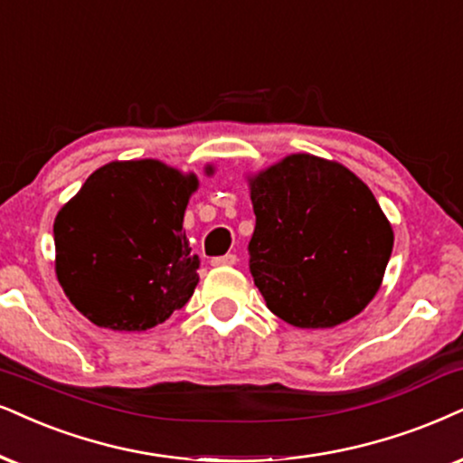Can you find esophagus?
I'll return each mask as SVG.
<instances>
[{
    "label": "esophagus",
    "instance_id": "obj_1",
    "mask_svg": "<svg viewBox=\"0 0 463 463\" xmlns=\"http://www.w3.org/2000/svg\"><path fill=\"white\" fill-rule=\"evenodd\" d=\"M237 262V256L235 254H224V256H215L212 259V265L213 267H231Z\"/></svg>",
    "mask_w": 463,
    "mask_h": 463
}]
</instances>
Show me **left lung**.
I'll return each mask as SVG.
<instances>
[{
    "mask_svg": "<svg viewBox=\"0 0 463 463\" xmlns=\"http://www.w3.org/2000/svg\"><path fill=\"white\" fill-rule=\"evenodd\" d=\"M250 273L288 325L326 329L373 299L393 231L372 190L337 162L295 154L251 179Z\"/></svg>",
    "mask_w": 463,
    "mask_h": 463,
    "instance_id": "left-lung-1",
    "label": "left lung"
}]
</instances>
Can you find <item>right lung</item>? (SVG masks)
I'll use <instances>...</instances> for the list:
<instances>
[{
    "mask_svg": "<svg viewBox=\"0 0 463 463\" xmlns=\"http://www.w3.org/2000/svg\"><path fill=\"white\" fill-rule=\"evenodd\" d=\"M194 175L156 160L110 162L57 213L55 269L93 325L147 331L190 301L198 256L184 232Z\"/></svg>",
    "mask_w": 463,
    "mask_h": 463,
    "instance_id": "add662e5",
    "label": "right lung"
}]
</instances>
